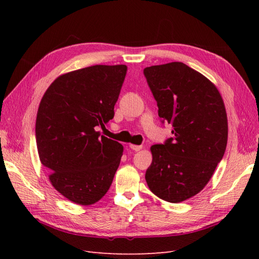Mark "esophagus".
<instances>
[{"label": "esophagus", "mask_w": 259, "mask_h": 259, "mask_svg": "<svg viewBox=\"0 0 259 259\" xmlns=\"http://www.w3.org/2000/svg\"><path fill=\"white\" fill-rule=\"evenodd\" d=\"M130 148L132 149V150H134V151H139V150H142L143 149V146H137V145H130Z\"/></svg>", "instance_id": "1"}]
</instances>
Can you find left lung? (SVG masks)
Instances as JSON below:
<instances>
[{
    "label": "left lung",
    "mask_w": 259,
    "mask_h": 259,
    "mask_svg": "<svg viewBox=\"0 0 259 259\" xmlns=\"http://www.w3.org/2000/svg\"><path fill=\"white\" fill-rule=\"evenodd\" d=\"M144 73L159 116L174 126L173 138L151 146L146 182L158 198L180 203L207 185L223 159L228 140L225 104L213 82L183 62L147 67Z\"/></svg>",
    "instance_id": "left-lung-1"
}]
</instances>
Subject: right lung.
Wrapping results in <instances>:
<instances>
[{
    "label": "right lung",
    "instance_id": "add662e5",
    "mask_svg": "<svg viewBox=\"0 0 259 259\" xmlns=\"http://www.w3.org/2000/svg\"><path fill=\"white\" fill-rule=\"evenodd\" d=\"M125 65H96L59 75L37 109L36 147L53 187L79 205L98 202L110 188L123 146L100 136L113 119Z\"/></svg>",
    "mask_w": 259,
    "mask_h": 259
}]
</instances>
